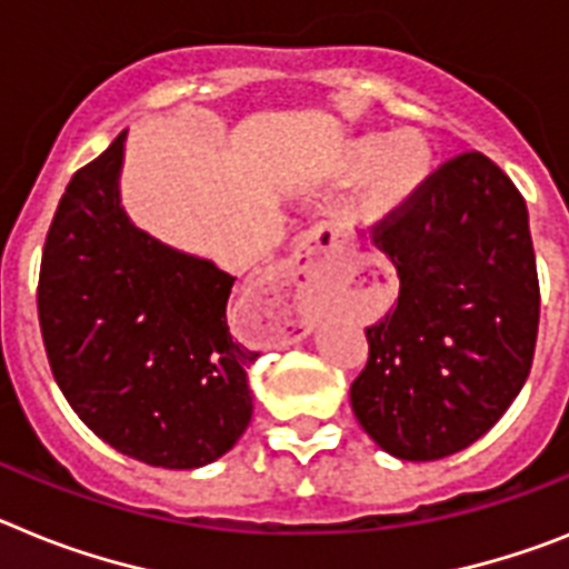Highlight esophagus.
<instances>
[{
    "label": "esophagus",
    "mask_w": 569,
    "mask_h": 569,
    "mask_svg": "<svg viewBox=\"0 0 569 569\" xmlns=\"http://www.w3.org/2000/svg\"><path fill=\"white\" fill-rule=\"evenodd\" d=\"M338 246V234L329 231V237H320V231H312V234L306 237L303 243H300L298 251V263L291 269L289 280L283 286H278V291L289 300L291 315L298 320L309 318L312 312V303L318 298L320 283L329 274V249Z\"/></svg>",
    "instance_id": "esophagus-1"
}]
</instances>
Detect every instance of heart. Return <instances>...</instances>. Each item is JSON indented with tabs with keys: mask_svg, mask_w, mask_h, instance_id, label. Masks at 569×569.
Returning a JSON list of instances; mask_svg holds the SVG:
<instances>
[{
	"mask_svg": "<svg viewBox=\"0 0 569 569\" xmlns=\"http://www.w3.org/2000/svg\"><path fill=\"white\" fill-rule=\"evenodd\" d=\"M432 168V146L415 131L360 137L343 154L346 174L363 177L358 214L367 220H380L403 209L423 189Z\"/></svg>",
	"mask_w": 569,
	"mask_h": 569,
	"instance_id": "1",
	"label": "heart"
}]
</instances>
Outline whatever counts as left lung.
Wrapping results in <instances>:
<instances>
[{
  "mask_svg": "<svg viewBox=\"0 0 569 569\" xmlns=\"http://www.w3.org/2000/svg\"><path fill=\"white\" fill-rule=\"evenodd\" d=\"M369 237L401 291L367 329L352 412L389 456L438 461L496 427L530 375L541 291L527 202L490 157L463 151Z\"/></svg>",
  "mask_w": 569,
  "mask_h": 569,
  "instance_id": "1",
  "label": "left lung"
}]
</instances>
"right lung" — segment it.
Instances as JSON below:
<instances>
[{
	"mask_svg": "<svg viewBox=\"0 0 569 569\" xmlns=\"http://www.w3.org/2000/svg\"><path fill=\"white\" fill-rule=\"evenodd\" d=\"M126 131L68 182L48 229L37 309L79 421L151 467L226 456L251 421L257 352L231 340L237 278L137 229L120 206Z\"/></svg>",
	"mask_w": 569,
	"mask_h": 569,
	"instance_id": "1",
	"label": "right lung"
}]
</instances>
